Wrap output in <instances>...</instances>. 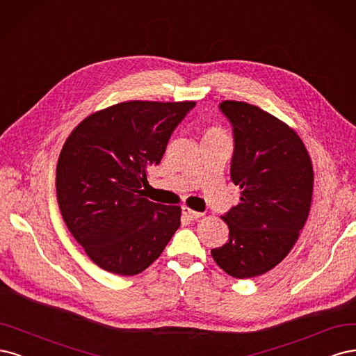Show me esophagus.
<instances>
[{
  "instance_id": "34e87169",
  "label": "esophagus",
  "mask_w": 356,
  "mask_h": 356,
  "mask_svg": "<svg viewBox=\"0 0 356 356\" xmlns=\"http://www.w3.org/2000/svg\"><path fill=\"white\" fill-rule=\"evenodd\" d=\"M181 213H183V216L186 217L188 220H197V219H200V217L202 216V213L193 211V210H191L189 207H183V209H181Z\"/></svg>"
}]
</instances>
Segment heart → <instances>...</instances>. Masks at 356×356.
I'll return each instance as SVG.
<instances>
[{
    "instance_id": "heart-1",
    "label": "heart",
    "mask_w": 356,
    "mask_h": 356,
    "mask_svg": "<svg viewBox=\"0 0 356 356\" xmlns=\"http://www.w3.org/2000/svg\"><path fill=\"white\" fill-rule=\"evenodd\" d=\"M204 139H223L226 140L225 131L220 127H210L207 131L204 133Z\"/></svg>"
}]
</instances>
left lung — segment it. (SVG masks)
<instances>
[{"instance_id":"8db88e82","label":"left lung","mask_w":356,"mask_h":356,"mask_svg":"<svg viewBox=\"0 0 356 356\" xmlns=\"http://www.w3.org/2000/svg\"><path fill=\"white\" fill-rule=\"evenodd\" d=\"M232 124L231 179L241 202L222 219L229 241L211 250L234 278L266 273L290 253L311 210L312 163L300 137L270 113L245 102L219 105Z\"/></svg>"}]
</instances>
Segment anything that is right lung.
Returning <instances> with one entry per match:
<instances>
[{
  "mask_svg": "<svg viewBox=\"0 0 356 356\" xmlns=\"http://www.w3.org/2000/svg\"><path fill=\"white\" fill-rule=\"evenodd\" d=\"M195 102H122L91 113L63 145L56 192L63 220L96 265L133 277L163 253L180 207L145 198L147 168Z\"/></svg>",
  "mask_w": 356,
  "mask_h": 356,
  "instance_id": "obj_1",
  "label": "right lung"
}]
</instances>
